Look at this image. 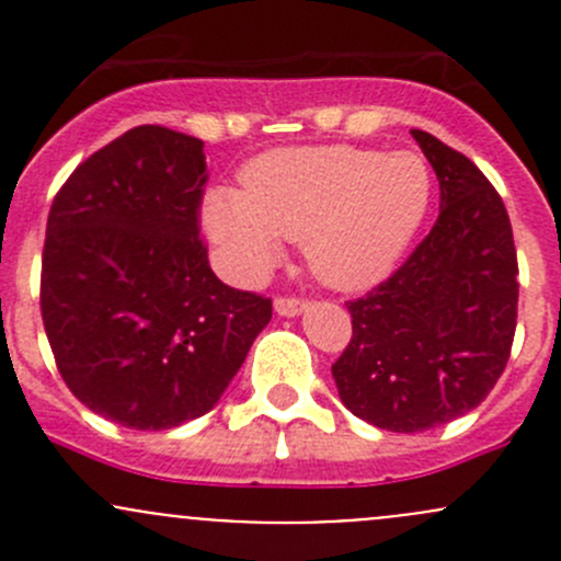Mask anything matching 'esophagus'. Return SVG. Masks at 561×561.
<instances>
[{"mask_svg":"<svg viewBox=\"0 0 561 561\" xmlns=\"http://www.w3.org/2000/svg\"><path fill=\"white\" fill-rule=\"evenodd\" d=\"M274 309L279 314H285V317H296V314H301L304 309H307V301H304V298H298V296H276L274 298Z\"/></svg>","mask_w":561,"mask_h":561,"instance_id":"esophagus-1","label":"esophagus"}]
</instances>
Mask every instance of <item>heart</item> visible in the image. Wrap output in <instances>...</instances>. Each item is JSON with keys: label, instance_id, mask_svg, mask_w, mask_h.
<instances>
[{"label": "heart", "instance_id": "b5f03b06", "mask_svg": "<svg viewBox=\"0 0 561 561\" xmlns=\"http://www.w3.org/2000/svg\"><path fill=\"white\" fill-rule=\"evenodd\" d=\"M432 197L434 173L415 151L301 146L249 162L241 192L214 190L203 219L233 274H263L293 241L317 279L350 290L393 271Z\"/></svg>", "mask_w": 561, "mask_h": 561}]
</instances>
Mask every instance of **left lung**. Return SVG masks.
<instances>
[{
  "label": "left lung",
  "mask_w": 561,
  "mask_h": 561,
  "mask_svg": "<svg viewBox=\"0 0 561 561\" xmlns=\"http://www.w3.org/2000/svg\"><path fill=\"white\" fill-rule=\"evenodd\" d=\"M439 181V217L410 257L347 301L353 336L331 366L353 415L388 432L467 415L496 386L518 317V257L500 192L469 157L412 129Z\"/></svg>",
  "instance_id": "left-lung-1"
}]
</instances>
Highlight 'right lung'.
Wrapping results in <instances>:
<instances>
[{"mask_svg": "<svg viewBox=\"0 0 561 561\" xmlns=\"http://www.w3.org/2000/svg\"><path fill=\"white\" fill-rule=\"evenodd\" d=\"M206 181L203 140L140 124L83 160L50 206L45 336L72 396L118 426L206 415L271 320V298L208 265Z\"/></svg>", "mask_w": 561, "mask_h": 561, "instance_id": "1", "label": "right lung"}]
</instances>
